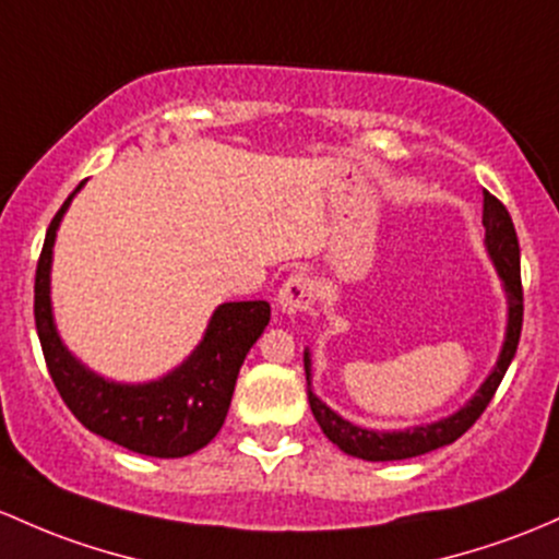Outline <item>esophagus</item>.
Returning <instances> with one entry per match:
<instances>
[{"label":"esophagus","instance_id":"1","mask_svg":"<svg viewBox=\"0 0 559 559\" xmlns=\"http://www.w3.org/2000/svg\"><path fill=\"white\" fill-rule=\"evenodd\" d=\"M314 304V282L306 274H293L277 293V306L282 314H298Z\"/></svg>","mask_w":559,"mask_h":559}]
</instances>
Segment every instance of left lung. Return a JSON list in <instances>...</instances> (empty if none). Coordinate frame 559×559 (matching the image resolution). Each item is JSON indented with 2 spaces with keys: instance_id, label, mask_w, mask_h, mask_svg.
<instances>
[{
  "instance_id": "1",
  "label": "left lung",
  "mask_w": 559,
  "mask_h": 559,
  "mask_svg": "<svg viewBox=\"0 0 559 559\" xmlns=\"http://www.w3.org/2000/svg\"><path fill=\"white\" fill-rule=\"evenodd\" d=\"M483 226H485V250H488L490 261H493L498 280L503 285V296H507V333H503L501 352L490 370L488 378L479 383L474 397L459 407L450 416L440 418L431 424L407 426V429H392V431H378L365 429L346 421L344 416L325 405L311 389V354L304 352V370H306V392H309V405L314 413L317 424L325 431V437L333 445H338L344 453L354 455L362 461H402L413 459V455H424L429 450H437L442 445L459 440L469 426L483 416L488 402L493 400L498 383H501L503 373H507L509 362L514 359L520 344V330H522V282H520V242L518 231H514L509 210L496 200L493 194L485 191V205H483Z\"/></svg>"
}]
</instances>
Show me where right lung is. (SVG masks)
Masks as SVG:
<instances>
[{
  "label": "right lung",
  "instance_id": "1",
  "mask_svg": "<svg viewBox=\"0 0 559 559\" xmlns=\"http://www.w3.org/2000/svg\"><path fill=\"white\" fill-rule=\"evenodd\" d=\"M82 186L85 181L71 191L52 218L37 263L34 320L47 370L69 411L93 435L141 455L183 459L205 448L224 426L239 368L272 320V306L266 301L221 304L194 352L157 381L119 383L90 370L58 335L50 301L56 234Z\"/></svg>",
  "mask_w": 559,
  "mask_h": 559
}]
</instances>
